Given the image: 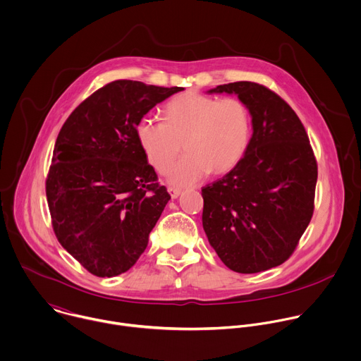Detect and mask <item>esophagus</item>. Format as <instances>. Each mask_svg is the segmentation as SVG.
Returning <instances> with one entry per match:
<instances>
[{"mask_svg": "<svg viewBox=\"0 0 361 361\" xmlns=\"http://www.w3.org/2000/svg\"><path fill=\"white\" fill-rule=\"evenodd\" d=\"M168 192H169V195H171L172 199H176V197H179V195H180V190H179V189H175V188H169Z\"/></svg>", "mask_w": 361, "mask_h": 361, "instance_id": "esophagus-1", "label": "esophagus"}]
</instances>
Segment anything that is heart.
Listing matches in <instances>:
<instances>
[{
	"label": "heart",
	"mask_w": 361,
	"mask_h": 361,
	"mask_svg": "<svg viewBox=\"0 0 361 361\" xmlns=\"http://www.w3.org/2000/svg\"><path fill=\"white\" fill-rule=\"evenodd\" d=\"M250 133V111L241 100L193 92L166 104L164 123L144 117L135 128L145 159L159 173L168 172L184 142L187 155L168 175L175 186H190L209 172L231 169L245 152Z\"/></svg>",
	"instance_id": "obj_1"
}]
</instances>
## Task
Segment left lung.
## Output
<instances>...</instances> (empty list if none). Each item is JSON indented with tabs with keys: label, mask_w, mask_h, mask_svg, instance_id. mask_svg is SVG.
<instances>
[{
	"label": "left lung",
	"mask_w": 361,
	"mask_h": 361,
	"mask_svg": "<svg viewBox=\"0 0 361 361\" xmlns=\"http://www.w3.org/2000/svg\"><path fill=\"white\" fill-rule=\"evenodd\" d=\"M207 93L235 94L252 135L237 165L202 189L203 228L227 268L267 271L289 258L312 219L316 159L300 120L269 89L235 82Z\"/></svg>",
	"instance_id": "8db88e82"
}]
</instances>
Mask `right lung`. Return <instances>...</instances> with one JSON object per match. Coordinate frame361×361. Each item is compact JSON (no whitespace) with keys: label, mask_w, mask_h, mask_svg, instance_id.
I'll use <instances>...</instances> for the list:
<instances>
[{"label":"right lung","mask_w":361,"mask_h":361,"mask_svg":"<svg viewBox=\"0 0 361 361\" xmlns=\"http://www.w3.org/2000/svg\"><path fill=\"white\" fill-rule=\"evenodd\" d=\"M183 87L116 80L86 99L63 124L47 179L62 247L89 272L128 271L171 199L138 144V121Z\"/></svg>","instance_id":"right-lung-1"}]
</instances>
